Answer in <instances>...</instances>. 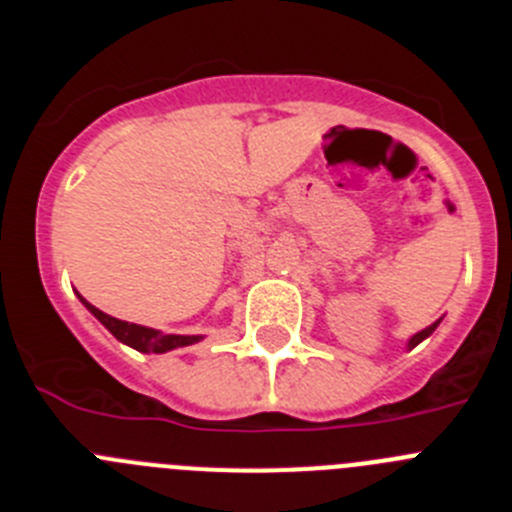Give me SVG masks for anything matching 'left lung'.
<instances>
[{"label":"left lung","mask_w":512,"mask_h":512,"mask_svg":"<svg viewBox=\"0 0 512 512\" xmlns=\"http://www.w3.org/2000/svg\"><path fill=\"white\" fill-rule=\"evenodd\" d=\"M436 325H438V323H433V325H428V328H425V330H420V333H415V336L410 338V341H408V346H410V348H415V346H418V343L423 341V338H428V336H431L433 330H436Z\"/></svg>","instance_id":"left-lung-1"}]
</instances>
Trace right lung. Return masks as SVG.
<instances>
[{
  "mask_svg": "<svg viewBox=\"0 0 512 512\" xmlns=\"http://www.w3.org/2000/svg\"><path fill=\"white\" fill-rule=\"evenodd\" d=\"M81 302L87 305V310L92 312L94 318H97L104 328L110 330L117 341L128 343V346H133L135 351H143V354H166V351H171V348L192 346V343L200 341V336H166V333H158V330L146 328V325H135V323H128V320H117V318H112V315H107V312L97 310L94 305H89L84 297H81Z\"/></svg>",
  "mask_w": 512,
  "mask_h": 512,
  "instance_id": "obj_1",
  "label": "right lung"
}]
</instances>
